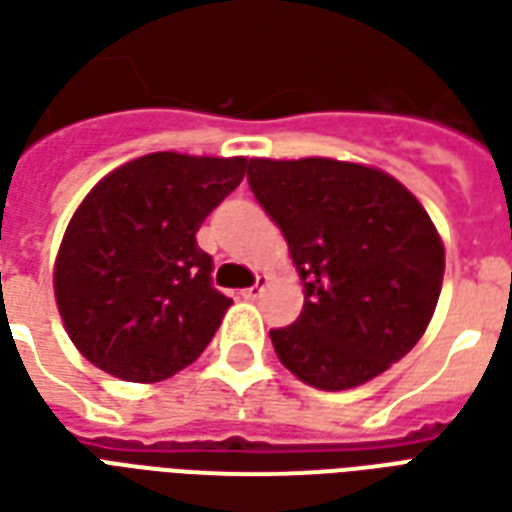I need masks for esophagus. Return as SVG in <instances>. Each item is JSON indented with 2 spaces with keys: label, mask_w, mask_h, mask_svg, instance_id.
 <instances>
[{
  "label": "esophagus",
  "mask_w": 512,
  "mask_h": 512,
  "mask_svg": "<svg viewBox=\"0 0 512 512\" xmlns=\"http://www.w3.org/2000/svg\"><path fill=\"white\" fill-rule=\"evenodd\" d=\"M266 285H268V277L266 274H257L255 277V285H252V288H246V290H241V296H244V299H257V296H260V293H263V290H266Z\"/></svg>",
  "instance_id": "34e87169"
}]
</instances>
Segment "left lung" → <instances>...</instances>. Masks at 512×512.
I'll return each instance as SVG.
<instances>
[{"instance_id":"8db88e82","label":"left lung","mask_w":512,"mask_h":512,"mask_svg":"<svg viewBox=\"0 0 512 512\" xmlns=\"http://www.w3.org/2000/svg\"><path fill=\"white\" fill-rule=\"evenodd\" d=\"M246 180L304 285L299 318L271 329L279 362L326 392L400 362L428 329L444 277V246L417 197L381 169L334 158H252Z\"/></svg>"}]
</instances>
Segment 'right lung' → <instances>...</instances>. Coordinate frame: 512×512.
<instances>
[{
  "label": "right lung",
  "instance_id": "add662e5",
  "mask_svg": "<svg viewBox=\"0 0 512 512\" xmlns=\"http://www.w3.org/2000/svg\"><path fill=\"white\" fill-rule=\"evenodd\" d=\"M246 158L150 153L109 172L73 213L54 296L73 345L109 376L153 384L208 348L233 301L197 246Z\"/></svg>",
  "mask_w": 512,
  "mask_h": 512
}]
</instances>
